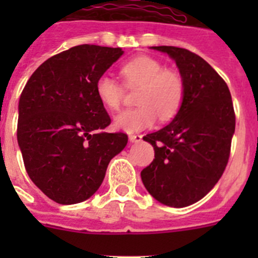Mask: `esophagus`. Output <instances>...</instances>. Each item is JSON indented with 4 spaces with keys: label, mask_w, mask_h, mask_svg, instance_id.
<instances>
[{
    "label": "esophagus",
    "mask_w": 258,
    "mask_h": 258,
    "mask_svg": "<svg viewBox=\"0 0 258 258\" xmlns=\"http://www.w3.org/2000/svg\"><path fill=\"white\" fill-rule=\"evenodd\" d=\"M129 141H131L132 143L141 142V141H142V136H141V134H131V136H129Z\"/></svg>",
    "instance_id": "obj_1"
}]
</instances>
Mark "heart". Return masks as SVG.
I'll return each mask as SVG.
<instances>
[{
	"label": "heart",
	"instance_id": "b5f03b06",
	"mask_svg": "<svg viewBox=\"0 0 258 258\" xmlns=\"http://www.w3.org/2000/svg\"><path fill=\"white\" fill-rule=\"evenodd\" d=\"M126 88H140L136 108L121 111L113 118V125L126 133L151 127L157 116L170 120L181 109L184 99V83L179 74L164 70L160 61L150 56H137L120 68ZM95 93L102 104L109 111L120 108L124 99V88L108 75H102L95 83Z\"/></svg>",
	"mask_w": 258,
	"mask_h": 258
}]
</instances>
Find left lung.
I'll return each mask as SVG.
<instances>
[{
  "label": "left lung",
  "mask_w": 258,
  "mask_h": 258,
  "mask_svg": "<svg viewBox=\"0 0 258 258\" xmlns=\"http://www.w3.org/2000/svg\"><path fill=\"white\" fill-rule=\"evenodd\" d=\"M178 67L184 99L170 124L143 137L155 159L141 172L146 190L159 203L182 208L199 202L226 168L235 132L231 94L202 56L182 47L152 46Z\"/></svg>",
  "instance_id": "8db88e82"
}]
</instances>
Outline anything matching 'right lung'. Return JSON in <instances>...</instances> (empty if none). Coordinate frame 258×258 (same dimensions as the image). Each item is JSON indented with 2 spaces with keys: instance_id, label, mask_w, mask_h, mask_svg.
I'll return each mask as SVG.
<instances>
[{
  "instance_id": "obj_1",
  "label": "right lung",
  "mask_w": 258,
  "mask_h": 258,
  "mask_svg": "<svg viewBox=\"0 0 258 258\" xmlns=\"http://www.w3.org/2000/svg\"><path fill=\"white\" fill-rule=\"evenodd\" d=\"M121 47L79 45L44 61L19 99L18 143L32 182L59 204L94 195L127 136L102 132L111 118L95 93Z\"/></svg>"
}]
</instances>
